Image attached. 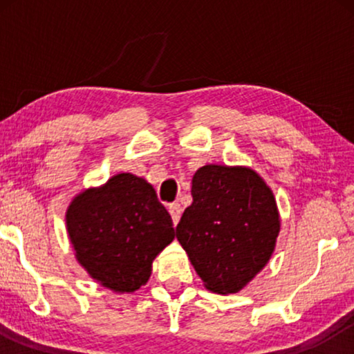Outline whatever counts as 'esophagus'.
Returning a JSON list of instances; mask_svg holds the SVG:
<instances>
[{"instance_id":"1","label":"esophagus","mask_w":354,"mask_h":354,"mask_svg":"<svg viewBox=\"0 0 354 354\" xmlns=\"http://www.w3.org/2000/svg\"><path fill=\"white\" fill-rule=\"evenodd\" d=\"M169 212H171L174 224H177V222L180 221V216H182V206L178 205V203H172V205H169Z\"/></svg>"}]
</instances>
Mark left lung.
<instances>
[{"label": "left lung", "instance_id": "1", "mask_svg": "<svg viewBox=\"0 0 354 354\" xmlns=\"http://www.w3.org/2000/svg\"><path fill=\"white\" fill-rule=\"evenodd\" d=\"M192 196L176 229L178 243L207 290L239 293L275 250L274 193L251 167L206 164L192 178Z\"/></svg>", "mask_w": 354, "mask_h": 354}]
</instances>
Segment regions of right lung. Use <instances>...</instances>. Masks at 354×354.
I'll return each mask as SVG.
<instances>
[{"label":"right lung","mask_w":354,"mask_h":354,"mask_svg":"<svg viewBox=\"0 0 354 354\" xmlns=\"http://www.w3.org/2000/svg\"><path fill=\"white\" fill-rule=\"evenodd\" d=\"M66 229L79 264L114 293L147 285L153 261L176 236L151 183L130 172L72 198Z\"/></svg>","instance_id":"add662e5"}]
</instances>
